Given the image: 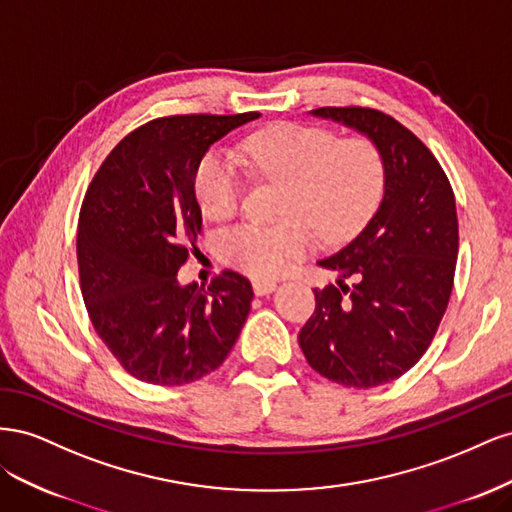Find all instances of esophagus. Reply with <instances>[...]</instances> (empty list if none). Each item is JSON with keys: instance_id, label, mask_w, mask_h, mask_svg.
I'll use <instances>...</instances> for the list:
<instances>
[{"instance_id": "obj_1", "label": "esophagus", "mask_w": 512, "mask_h": 512, "mask_svg": "<svg viewBox=\"0 0 512 512\" xmlns=\"http://www.w3.org/2000/svg\"><path fill=\"white\" fill-rule=\"evenodd\" d=\"M252 288H254V292L258 294V297H265V294L275 290V282H271V280H254Z\"/></svg>"}]
</instances>
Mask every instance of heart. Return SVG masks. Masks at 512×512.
I'll use <instances>...</instances> for the list:
<instances>
[{
    "mask_svg": "<svg viewBox=\"0 0 512 512\" xmlns=\"http://www.w3.org/2000/svg\"><path fill=\"white\" fill-rule=\"evenodd\" d=\"M252 177L286 185L282 218L275 226L241 224L222 232L224 262L254 277L282 273L314 247V235L337 243L350 239L380 205L386 166L369 136L339 138L307 123H275L250 134L241 145ZM194 194L211 220H228L241 205L243 175L228 151H209L194 173Z\"/></svg>",
    "mask_w": 512,
    "mask_h": 512,
    "instance_id": "b5f03b06",
    "label": "heart"
}]
</instances>
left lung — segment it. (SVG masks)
Wrapping results in <instances>:
<instances>
[{"mask_svg":"<svg viewBox=\"0 0 512 512\" xmlns=\"http://www.w3.org/2000/svg\"><path fill=\"white\" fill-rule=\"evenodd\" d=\"M312 113L369 136L382 151L386 183L359 237L318 260L337 284L314 290L299 346L320 376L374 389L414 367L440 327L459 250L455 194L436 156L391 115L367 106Z\"/></svg>","mask_w":512,"mask_h":512,"instance_id":"obj_1","label":"left lung"}]
</instances>
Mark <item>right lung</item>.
Returning <instances> with one entry per match:
<instances>
[{
	"label": "right lung",
	"instance_id": "1",
	"mask_svg": "<svg viewBox=\"0 0 512 512\" xmlns=\"http://www.w3.org/2000/svg\"><path fill=\"white\" fill-rule=\"evenodd\" d=\"M260 117L170 115L130 132L91 179L76 258L96 333L136 380L181 386L218 369L252 307V284L224 271L207 292L177 271L203 228L194 173L207 149Z\"/></svg>",
	"mask_w": 512,
	"mask_h": 512
}]
</instances>
